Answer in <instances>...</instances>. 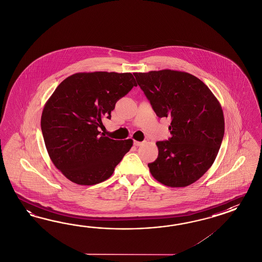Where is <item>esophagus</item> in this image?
<instances>
[{"instance_id":"obj_1","label":"esophagus","mask_w":262,"mask_h":262,"mask_svg":"<svg viewBox=\"0 0 262 262\" xmlns=\"http://www.w3.org/2000/svg\"><path fill=\"white\" fill-rule=\"evenodd\" d=\"M134 146H136V147H139L141 145H143L144 143L143 142H139V141H134Z\"/></svg>"}]
</instances>
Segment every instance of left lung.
<instances>
[{
	"label": "left lung",
	"mask_w": 262,
	"mask_h": 262,
	"mask_svg": "<svg viewBox=\"0 0 262 262\" xmlns=\"http://www.w3.org/2000/svg\"><path fill=\"white\" fill-rule=\"evenodd\" d=\"M159 117H170L171 137L156 143L158 157L148 164L155 180L185 187L198 181L217 157L224 135V112L198 77L174 70L134 73Z\"/></svg>",
	"instance_id": "1"
}]
</instances>
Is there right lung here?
Masks as SVG:
<instances>
[{
    "mask_svg": "<svg viewBox=\"0 0 262 262\" xmlns=\"http://www.w3.org/2000/svg\"><path fill=\"white\" fill-rule=\"evenodd\" d=\"M137 86L130 73H77L45 103L40 126L53 164L71 182L99 184L110 178L134 141L114 140L97 129L115 103Z\"/></svg>",
    "mask_w": 262,
    "mask_h": 262,
    "instance_id": "1",
    "label": "right lung"
}]
</instances>
